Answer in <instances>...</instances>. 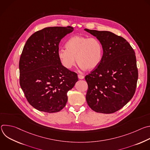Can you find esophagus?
<instances>
[{
	"label": "esophagus",
	"instance_id": "obj_1",
	"mask_svg": "<svg viewBox=\"0 0 150 150\" xmlns=\"http://www.w3.org/2000/svg\"><path fill=\"white\" fill-rule=\"evenodd\" d=\"M78 78H79V79H83L84 78V76H83V75H80V74H79V75H78Z\"/></svg>",
	"mask_w": 150,
	"mask_h": 150
}]
</instances>
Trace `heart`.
<instances>
[{"mask_svg": "<svg viewBox=\"0 0 150 150\" xmlns=\"http://www.w3.org/2000/svg\"><path fill=\"white\" fill-rule=\"evenodd\" d=\"M103 55V46L97 38L81 35L71 37L66 42V47L57 50L62 65L68 69L72 68L78 60L81 69L93 70L99 66Z\"/></svg>", "mask_w": 150, "mask_h": 150, "instance_id": "obj_1", "label": "heart"}]
</instances>
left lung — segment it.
<instances>
[{
    "label": "left lung",
    "instance_id": "obj_1",
    "mask_svg": "<svg viewBox=\"0 0 150 150\" xmlns=\"http://www.w3.org/2000/svg\"><path fill=\"white\" fill-rule=\"evenodd\" d=\"M84 30L96 37L103 48L99 66L85 77L87 104L97 113H113L135 94L138 77L135 52L125 38L110 31Z\"/></svg>",
    "mask_w": 150,
    "mask_h": 150
}]
</instances>
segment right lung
Wrapping results in <instances>:
<instances>
[{"mask_svg":"<svg viewBox=\"0 0 150 150\" xmlns=\"http://www.w3.org/2000/svg\"><path fill=\"white\" fill-rule=\"evenodd\" d=\"M73 31L71 27L45 28L31 35L24 47L19 63L20 85L28 103L39 111H60L67 103L68 91L78 81L57 56L60 40Z\"/></svg>","mask_w":150,"mask_h":150,"instance_id":"add662e5","label":"right lung"}]
</instances>
